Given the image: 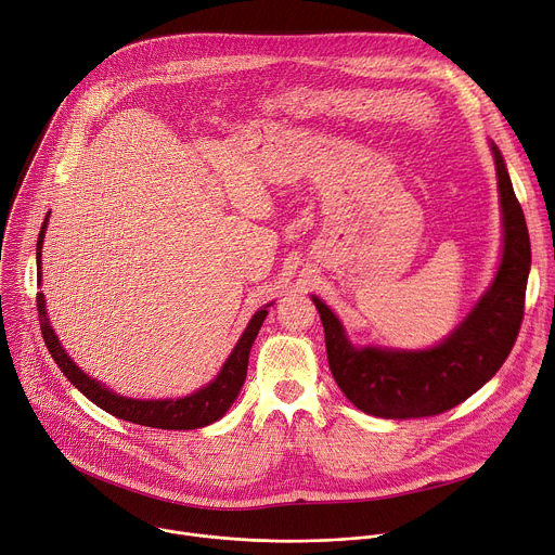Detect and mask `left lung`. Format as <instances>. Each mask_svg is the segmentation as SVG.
I'll return each mask as SVG.
<instances>
[{"label": "left lung", "mask_w": 555, "mask_h": 555, "mask_svg": "<svg viewBox=\"0 0 555 555\" xmlns=\"http://www.w3.org/2000/svg\"><path fill=\"white\" fill-rule=\"evenodd\" d=\"M492 151L503 210V259L490 289L441 345L426 351L356 349L334 311L311 296L325 327L334 379L347 400L369 415L413 420L454 409L494 377L518 338L531 246L503 155L496 144Z\"/></svg>", "instance_id": "obj_1"}]
</instances>
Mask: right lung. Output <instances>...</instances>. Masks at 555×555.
Returning a JSON list of instances; mask_svg holds the SVG:
<instances>
[{"instance_id":"1","label":"right lung","mask_w":555,"mask_h":555,"mask_svg":"<svg viewBox=\"0 0 555 555\" xmlns=\"http://www.w3.org/2000/svg\"><path fill=\"white\" fill-rule=\"evenodd\" d=\"M46 228H48V217L41 225L39 242H37L39 283H41V246H43ZM266 307H270V305H266ZM266 307L253 315V321L248 323L244 336L240 338V343H236V347L223 362L219 375L210 384H206L197 392L189 395V398H180V400H131V398H120V395L107 390L103 384L92 379L88 373H83L67 358V353L63 351L61 343L56 340V336L50 327L43 294L41 292L37 294V313H39L41 334H43L50 356L54 358V362L63 371V375L78 390H81L88 400H92L99 409L107 411L109 415L131 422V424H140V426H149V428H163V430H195V428H204L225 415V411L232 406V402L236 400V395H240V390L246 382L248 356H250L253 343L268 315Z\"/></svg>"}]
</instances>
